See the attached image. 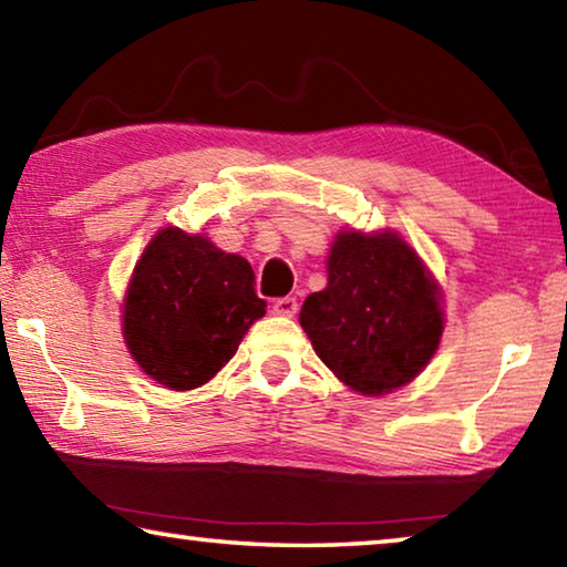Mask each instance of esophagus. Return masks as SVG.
Masks as SVG:
<instances>
[{
  "instance_id": "esophagus-1",
  "label": "esophagus",
  "mask_w": 567,
  "mask_h": 567,
  "mask_svg": "<svg viewBox=\"0 0 567 567\" xmlns=\"http://www.w3.org/2000/svg\"><path fill=\"white\" fill-rule=\"evenodd\" d=\"M275 312L285 315V318H292L297 312V297L287 295V297H280V300H275Z\"/></svg>"
}]
</instances>
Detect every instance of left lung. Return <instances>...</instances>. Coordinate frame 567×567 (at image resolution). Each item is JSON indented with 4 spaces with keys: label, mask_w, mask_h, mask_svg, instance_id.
<instances>
[{
    "label": "left lung",
    "mask_w": 567,
    "mask_h": 567,
    "mask_svg": "<svg viewBox=\"0 0 567 567\" xmlns=\"http://www.w3.org/2000/svg\"><path fill=\"white\" fill-rule=\"evenodd\" d=\"M300 324L344 385L382 395L433 358L443 310L433 277L398 235L342 233L328 257V287L307 297Z\"/></svg>",
    "instance_id": "1"
}]
</instances>
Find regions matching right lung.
I'll list each match as a JSON object with an SVG mask.
<instances>
[{
    "instance_id": "add662e5",
    "label": "right lung",
    "mask_w": 567,
    "mask_h": 567,
    "mask_svg": "<svg viewBox=\"0 0 567 567\" xmlns=\"http://www.w3.org/2000/svg\"><path fill=\"white\" fill-rule=\"evenodd\" d=\"M265 307L245 257L223 252L203 235L167 227L134 267L124 340L152 380L192 390L233 360Z\"/></svg>"
}]
</instances>
